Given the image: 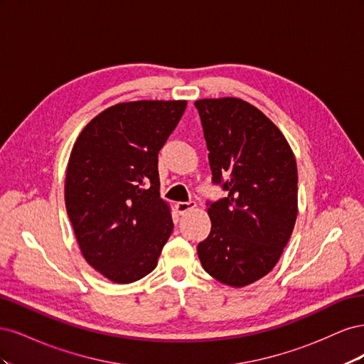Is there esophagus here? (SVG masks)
<instances>
[{
	"mask_svg": "<svg viewBox=\"0 0 364 364\" xmlns=\"http://www.w3.org/2000/svg\"><path fill=\"white\" fill-rule=\"evenodd\" d=\"M196 206H197V203L193 202V200H190V202H178V203H176V209H178V213H179L181 215H183L185 213L191 211V209H194Z\"/></svg>",
	"mask_w": 364,
	"mask_h": 364,
	"instance_id": "obj_1",
	"label": "esophagus"
}]
</instances>
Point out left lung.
Returning <instances> with one entry per match:
<instances>
[{
  "label": "left lung",
  "instance_id": "1",
  "mask_svg": "<svg viewBox=\"0 0 364 364\" xmlns=\"http://www.w3.org/2000/svg\"><path fill=\"white\" fill-rule=\"evenodd\" d=\"M199 111L213 182L229 194L208 205L211 232L197 246L205 272L246 287L277 266L297 217V167L282 132L235 97L203 98Z\"/></svg>",
  "mask_w": 364,
  "mask_h": 364
}]
</instances>
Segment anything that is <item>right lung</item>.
Here are the masks:
<instances>
[{
	"label": "right lung",
	"mask_w": 364,
	"mask_h": 364,
	"mask_svg": "<svg viewBox=\"0 0 364 364\" xmlns=\"http://www.w3.org/2000/svg\"><path fill=\"white\" fill-rule=\"evenodd\" d=\"M185 107V100L118 103L94 117L74 142L65 179L67 213L83 258L112 282L144 278L171 235L158 153Z\"/></svg>",
	"instance_id": "right-lung-1"
}]
</instances>
